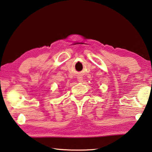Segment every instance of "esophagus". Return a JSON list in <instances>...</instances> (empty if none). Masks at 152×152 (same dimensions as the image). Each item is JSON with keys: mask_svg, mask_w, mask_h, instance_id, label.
Segmentation results:
<instances>
[{"mask_svg": "<svg viewBox=\"0 0 152 152\" xmlns=\"http://www.w3.org/2000/svg\"><path fill=\"white\" fill-rule=\"evenodd\" d=\"M77 80L79 82H82L83 81V77L81 76H79V77H77Z\"/></svg>", "mask_w": 152, "mask_h": 152, "instance_id": "34e87169", "label": "esophagus"}]
</instances>
